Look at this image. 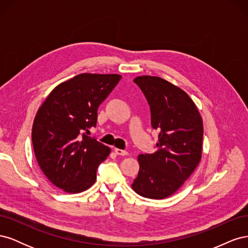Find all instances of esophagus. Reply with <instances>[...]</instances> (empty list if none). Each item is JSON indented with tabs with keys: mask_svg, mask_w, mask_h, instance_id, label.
<instances>
[{
	"mask_svg": "<svg viewBox=\"0 0 248 248\" xmlns=\"http://www.w3.org/2000/svg\"><path fill=\"white\" fill-rule=\"evenodd\" d=\"M115 153L117 155H121V156H127V155H128V152H127L126 150H121V149H118V148L115 149Z\"/></svg>",
	"mask_w": 248,
	"mask_h": 248,
	"instance_id": "obj_1",
	"label": "esophagus"
}]
</instances>
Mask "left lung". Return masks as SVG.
I'll return each mask as SVG.
<instances>
[{"instance_id": "1", "label": "left lung", "mask_w": 248, "mask_h": 248, "mask_svg": "<svg viewBox=\"0 0 248 248\" xmlns=\"http://www.w3.org/2000/svg\"><path fill=\"white\" fill-rule=\"evenodd\" d=\"M133 80L146 96L151 125L159 134L157 151L139 155V175L131 187L141 197L162 200L174 194L199 166L202 120L181 88L158 77L141 76Z\"/></svg>"}]
</instances>
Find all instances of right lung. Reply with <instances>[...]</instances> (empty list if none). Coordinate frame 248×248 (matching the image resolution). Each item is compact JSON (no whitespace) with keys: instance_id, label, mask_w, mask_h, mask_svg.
Returning <instances> with one entry per match:
<instances>
[{"instance_id":"add662e5","label":"right lung","mask_w":248,"mask_h":248,"mask_svg":"<svg viewBox=\"0 0 248 248\" xmlns=\"http://www.w3.org/2000/svg\"><path fill=\"white\" fill-rule=\"evenodd\" d=\"M120 74L80 73L58 85L34 119L32 141L37 162L49 181L68 193L89 189L110 149L88 137L97 109L121 79Z\"/></svg>"}]
</instances>
